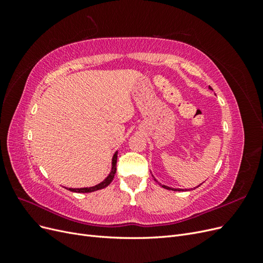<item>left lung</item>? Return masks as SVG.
Returning a JSON list of instances; mask_svg holds the SVG:
<instances>
[{
  "mask_svg": "<svg viewBox=\"0 0 263 263\" xmlns=\"http://www.w3.org/2000/svg\"><path fill=\"white\" fill-rule=\"evenodd\" d=\"M209 87H210V89H211V90H213L211 86H209ZM155 180H156V179H155ZM156 181H157V180H156ZM157 182H158V181H157ZM158 184H159V185H161L162 187H164V189H166V190H172V191H189V190H184V189H173V187H170V186H166V185H163V184H161V183H159V182H158ZM200 185H201V184H200ZM200 185H197L196 187H198V186H200ZM194 189H195V187H194ZM194 189H192V190H194Z\"/></svg>",
  "mask_w": 263,
  "mask_h": 263,
  "instance_id": "obj_1",
  "label": "left lung"
}]
</instances>
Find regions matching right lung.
<instances>
[{
	"label": "right lung",
	"mask_w": 263,
	"mask_h": 263,
	"mask_svg": "<svg viewBox=\"0 0 263 263\" xmlns=\"http://www.w3.org/2000/svg\"><path fill=\"white\" fill-rule=\"evenodd\" d=\"M117 153L118 151H116V153L114 154L113 158H112V169H110V172L108 176L103 180L101 183H99V184L94 185V186H89V187H80V189H72V187H67V190L71 191V192H76V193H90V192H94V191H98V190H102L106 187L110 182L113 181L114 179V176L116 173V163H117Z\"/></svg>",
	"instance_id": "obj_1"
}]
</instances>
